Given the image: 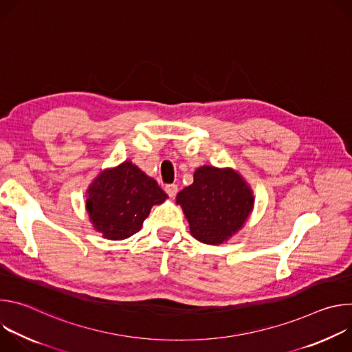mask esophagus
Listing matches in <instances>:
<instances>
[{
    "instance_id": "esophagus-1",
    "label": "esophagus",
    "mask_w": 352,
    "mask_h": 352,
    "mask_svg": "<svg viewBox=\"0 0 352 352\" xmlns=\"http://www.w3.org/2000/svg\"><path fill=\"white\" fill-rule=\"evenodd\" d=\"M166 192H167V195L170 197H174L177 195V192H178V186L175 184H170V185L166 186Z\"/></svg>"
}]
</instances>
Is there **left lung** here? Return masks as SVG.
I'll list each match as a JSON object with an SVG mask.
<instances>
[{
	"label": "left lung",
	"mask_w": 352,
	"mask_h": 352,
	"mask_svg": "<svg viewBox=\"0 0 352 352\" xmlns=\"http://www.w3.org/2000/svg\"><path fill=\"white\" fill-rule=\"evenodd\" d=\"M254 192L232 168L199 167L193 184L177 195L197 241L219 245L238 232L254 209Z\"/></svg>",
	"instance_id": "obj_1"
}]
</instances>
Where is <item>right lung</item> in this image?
<instances>
[{
  "label": "right lung",
  "instance_id": "add662e5",
  "mask_svg": "<svg viewBox=\"0 0 352 352\" xmlns=\"http://www.w3.org/2000/svg\"><path fill=\"white\" fill-rule=\"evenodd\" d=\"M167 199L157 182L131 162L104 170L87 189L86 210L96 231L118 241L136 234L155 205Z\"/></svg>",
  "mask_w": 352,
  "mask_h": 352
}]
</instances>
